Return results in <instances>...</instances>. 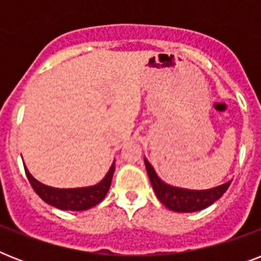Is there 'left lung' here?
Masks as SVG:
<instances>
[{
	"label": "left lung",
	"instance_id": "1",
	"mask_svg": "<svg viewBox=\"0 0 261 261\" xmlns=\"http://www.w3.org/2000/svg\"><path fill=\"white\" fill-rule=\"evenodd\" d=\"M143 161L150 178L151 187L159 200L167 208L176 213H195L211 206L226 192L231 182V180H229L221 186L213 187L208 190H188L181 187H174L163 181L159 177V174L154 171V168L151 167V164L147 161L146 157L143 159Z\"/></svg>",
	"mask_w": 261,
	"mask_h": 261
}]
</instances>
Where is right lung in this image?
<instances>
[{
  "label": "right lung",
  "instance_id": "add662e5",
  "mask_svg": "<svg viewBox=\"0 0 261 261\" xmlns=\"http://www.w3.org/2000/svg\"><path fill=\"white\" fill-rule=\"evenodd\" d=\"M24 168H25L27 177L30 180L31 186L44 202L57 207L59 210L84 211L96 206L106 198L111 187L112 176H114L115 161L100 181L93 186L77 187V188H55V187L46 186L36 180L27 169L25 165Z\"/></svg>",
  "mask_w": 261,
  "mask_h": 261
}]
</instances>
